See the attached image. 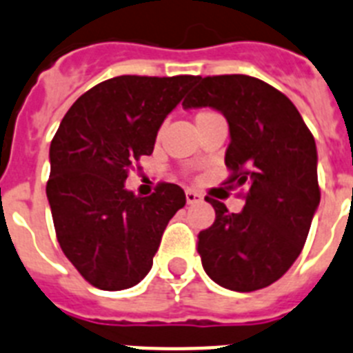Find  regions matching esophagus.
<instances>
[{
	"label": "esophagus",
	"instance_id": "esophagus-1",
	"mask_svg": "<svg viewBox=\"0 0 353 353\" xmlns=\"http://www.w3.org/2000/svg\"><path fill=\"white\" fill-rule=\"evenodd\" d=\"M185 200H188V203H194V202H200L202 196H200L194 189H185Z\"/></svg>",
	"mask_w": 353,
	"mask_h": 353
}]
</instances>
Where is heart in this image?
<instances>
[{"instance_id": "b5f03b06", "label": "heart", "mask_w": 353, "mask_h": 353, "mask_svg": "<svg viewBox=\"0 0 353 353\" xmlns=\"http://www.w3.org/2000/svg\"><path fill=\"white\" fill-rule=\"evenodd\" d=\"M212 115H216V112H212V110H200V112H196V115H194V121L198 122H202L205 121V119L212 117Z\"/></svg>"}]
</instances>
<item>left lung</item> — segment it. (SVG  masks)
<instances>
[{"mask_svg":"<svg viewBox=\"0 0 353 353\" xmlns=\"http://www.w3.org/2000/svg\"><path fill=\"white\" fill-rule=\"evenodd\" d=\"M182 106L225 115V183L247 189L241 212L205 196L216 218L198 234L203 270L236 292L269 287L299 256L319 205L312 133L285 93L250 75L200 77Z\"/></svg>","mask_w":353,"mask_h":353,"instance_id":"left-lung-1","label":"left lung"}]
</instances>
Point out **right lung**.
I'll return each mask as SVG.
<instances>
[{
  "label": "right lung",
  "mask_w": 353,
  "mask_h": 353,
  "mask_svg": "<svg viewBox=\"0 0 353 353\" xmlns=\"http://www.w3.org/2000/svg\"><path fill=\"white\" fill-rule=\"evenodd\" d=\"M198 79H108L83 93L55 131L46 182L55 236L93 287L122 290L144 279L165 225L185 205L176 183L159 182L142 198L124 182L153 153L160 124Z\"/></svg>",
  "instance_id": "1"
}]
</instances>
